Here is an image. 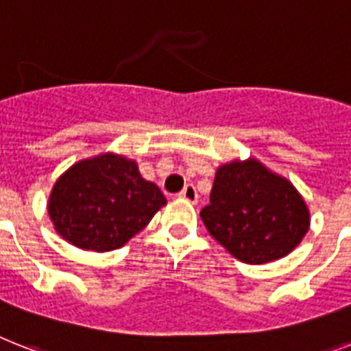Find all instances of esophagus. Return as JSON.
I'll list each match as a JSON object with an SVG mask.
<instances>
[{
    "label": "esophagus",
    "mask_w": 351,
    "mask_h": 351,
    "mask_svg": "<svg viewBox=\"0 0 351 351\" xmlns=\"http://www.w3.org/2000/svg\"><path fill=\"white\" fill-rule=\"evenodd\" d=\"M178 196H180V198H184V200L191 202V204H196V200H198V193H196V187L193 184L185 185L184 189L178 193Z\"/></svg>",
    "instance_id": "34e87169"
}]
</instances>
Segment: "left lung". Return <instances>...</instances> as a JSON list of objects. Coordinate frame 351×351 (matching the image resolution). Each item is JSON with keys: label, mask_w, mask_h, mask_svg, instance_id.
I'll return each mask as SVG.
<instances>
[{"label": "left lung", "mask_w": 351, "mask_h": 351, "mask_svg": "<svg viewBox=\"0 0 351 351\" xmlns=\"http://www.w3.org/2000/svg\"><path fill=\"white\" fill-rule=\"evenodd\" d=\"M200 216L218 243L250 265L290 254L310 227L303 196L256 158L218 167L210 204Z\"/></svg>", "instance_id": "obj_1"}]
</instances>
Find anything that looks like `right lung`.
I'll return each instance as SVG.
<instances>
[{
    "mask_svg": "<svg viewBox=\"0 0 351 351\" xmlns=\"http://www.w3.org/2000/svg\"><path fill=\"white\" fill-rule=\"evenodd\" d=\"M166 196L144 180L135 160L102 153L64 171L48 198L56 230L79 249L108 252L141 232Z\"/></svg>",
    "mask_w": 351,
    "mask_h": 351,
    "instance_id": "obj_1",
    "label": "right lung"
}]
</instances>
